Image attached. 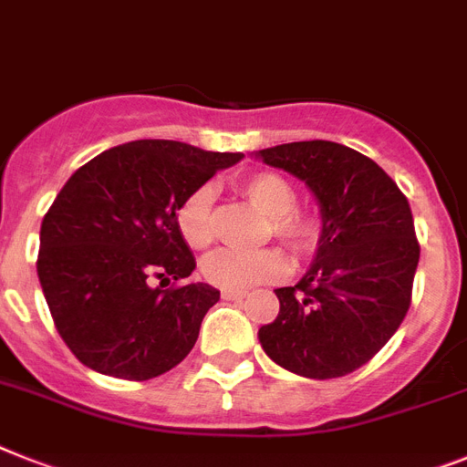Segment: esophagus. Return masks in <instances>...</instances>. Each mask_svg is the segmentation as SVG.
<instances>
[{
	"mask_svg": "<svg viewBox=\"0 0 467 467\" xmlns=\"http://www.w3.org/2000/svg\"><path fill=\"white\" fill-rule=\"evenodd\" d=\"M222 298L234 300V303H241L245 298V291H222Z\"/></svg>",
	"mask_w": 467,
	"mask_h": 467,
	"instance_id": "1",
	"label": "esophagus"
}]
</instances>
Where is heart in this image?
I'll use <instances>...</instances> for the list:
<instances>
[{"instance_id":"obj_1","label":"heart","mask_w":467,"mask_h":467,"mask_svg":"<svg viewBox=\"0 0 467 467\" xmlns=\"http://www.w3.org/2000/svg\"><path fill=\"white\" fill-rule=\"evenodd\" d=\"M241 191L250 205L269 219L272 234L286 243L288 248L296 253H310L317 248L322 238V222L317 214L296 210L298 195L284 176L275 171L250 173L248 179H243ZM212 202H214L212 188L200 186L176 210V226L191 248H207L214 238ZM286 272L288 260L276 248L255 250V253L217 250L202 262V276L207 284L224 291H245L255 284L281 279L286 276Z\"/></svg>"}]
</instances>
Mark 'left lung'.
<instances>
[{"mask_svg":"<svg viewBox=\"0 0 467 467\" xmlns=\"http://www.w3.org/2000/svg\"><path fill=\"white\" fill-rule=\"evenodd\" d=\"M255 157L303 181L322 217L310 269L275 291L279 315L257 331L262 350L307 379L348 375L410 307L420 260L410 205L379 164L338 142H286Z\"/></svg>","mask_w":467,"mask_h":467,"instance_id":"1","label":"left lung"}]
</instances>
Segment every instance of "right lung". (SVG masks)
<instances>
[{
	"label": "right lung",
	"mask_w": 467,
	"mask_h": 467,
	"mask_svg": "<svg viewBox=\"0 0 467 467\" xmlns=\"http://www.w3.org/2000/svg\"><path fill=\"white\" fill-rule=\"evenodd\" d=\"M241 160L133 140L104 150L61 188L42 219L37 276L59 337L86 368L142 381L191 353L219 291L202 281L164 288L195 269L176 210Z\"/></svg>",
	"instance_id": "1"
}]
</instances>
